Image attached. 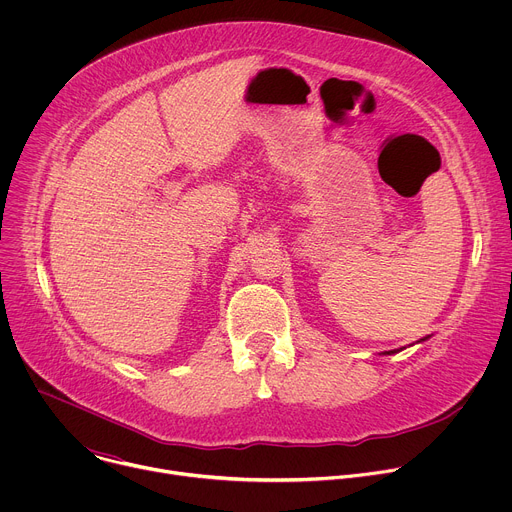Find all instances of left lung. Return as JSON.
<instances>
[{
	"label": "left lung",
	"instance_id": "8db88e82",
	"mask_svg": "<svg viewBox=\"0 0 512 512\" xmlns=\"http://www.w3.org/2000/svg\"><path fill=\"white\" fill-rule=\"evenodd\" d=\"M423 340H427V338H421V340H419V342H423ZM395 352H399V350H387V352H385V354H395Z\"/></svg>",
	"mask_w": 512,
	"mask_h": 512
}]
</instances>
